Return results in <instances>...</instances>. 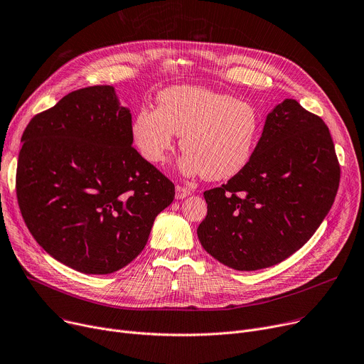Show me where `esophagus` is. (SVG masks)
Returning a JSON list of instances; mask_svg holds the SVG:
<instances>
[{
  "instance_id": "obj_1",
  "label": "esophagus",
  "mask_w": 364,
  "mask_h": 364,
  "mask_svg": "<svg viewBox=\"0 0 364 364\" xmlns=\"http://www.w3.org/2000/svg\"><path fill=\"white\" fill-rule=\"evenodd\" d=\"M190 195V188L183 186H176V199H184Z\"/></svg>"
}]
</instances>
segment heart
Wrapping results in <instances>:
<instances>
[{
  "instance_id": "1",
  "label": "heart",
  "mask_w": 364,
  "mask_h": 364,
  "mask_svg": "<svg viewBox=\"0 0 364 364\" xmlns=\"http://www.w3.org/2000/svg\"><path fill=\"white\" fill-rule=\"evenodd\" d=\"M132 140L150 164H164L181 136L177 164L186 177L232 178L250 164L261 134L258 110L230 94L178 85L158 94V109L141 107L131 124Z\"/></svg>"
}]
</instances>
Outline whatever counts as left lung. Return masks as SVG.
<instances>
[{
    "label": "left lung",
    "instance_id": "1",
    "mask_svg": "<svg viewBox=\"0 0 364 364\" xmlns=\"http://www.w3.org/2000/svg\"><path fill=\"white\" fill-rule=\"evenodd\" d=\"M339 174L326 124L284 99L267 114L250 164L203 193L208 214L198 227L203 250L239 272L282 262L331 211Z\"/></svg>",
    "mask_w": 364,
    "mask_h": 364
}]
</instances>
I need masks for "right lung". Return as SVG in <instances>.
Here are the masks:
<instances>
[{
    "instance_id": "add662e5",
    "label": "right lung",
    "mask_w": 364,
    "mask_h": 364,
    "mask_svg": "<svg viewBox=\"0 0 364 364\" xmlns=\"http://www.w3.org/2000/svg\"><path fill=\"white\" fill-rule=\"evenodd\" d=\"M16 193L33 239L85 274L136 258L176 188L132 147L131 112L110 85L69 92L28 124Z\"/></svg>"
}]
</instances>
